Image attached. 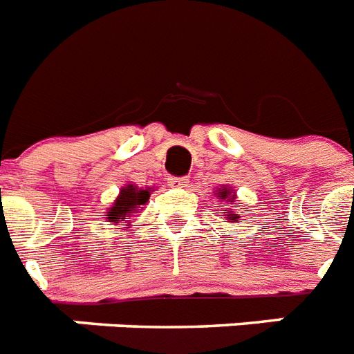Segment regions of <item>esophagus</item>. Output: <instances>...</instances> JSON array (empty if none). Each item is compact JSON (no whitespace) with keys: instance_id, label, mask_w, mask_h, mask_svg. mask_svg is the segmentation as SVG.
I'll return each mask as SVG.
<instances>
[{"instance_id":"esophagus-1","label":"esophagus","mask_w":354,"mask_h":354,"mask_svg":"<svg viewBox=\"0 0 354 354\" xmlns=\"http://www.w3.org/2000/svg\"><path fill=\"white\" fill-rule=\"evenodd\" d=\"M189 180L185 176H169L167 178V185L172 187V189H180V187H187Z\"/></svg>"}]
</instances>
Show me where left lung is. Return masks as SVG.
Returning <instances> with one entry per match:
<instances>
[{
	"label": "left lung",
	"mask_w": 354,
	"mask_h": 354,
	"mask_svg": "<svg viewBox=\"0 0 354 354\" xmlns=\"http://www.w3.org/2000/svg\"><path fill=\"white\" fill-rule=\"evenodd\" d=\"M218 198H219V200L230 198V200H228V201H234V194L230 196V191H228V189H221V191L218 192ZM228 216H230V218H232V219H237V216H239V214H228Z\"/></svg>",
	"instance_id": "8db88e82"
}]
</instances>
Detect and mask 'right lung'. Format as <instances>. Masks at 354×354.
Masks as SVG:
<instances>
[{
    "instance_id": "obj_1",
    "label": "right lung",
    "mask_w": 354,
    "mask_h": 354,
    "mask_svg": "<svg viewBox=\"0 0 354 354\" xmlns=\"http://www.w3.org/2000/svg\"><path fill=\"white\" fill-rule=\"evenodd\" d=\"M149 200V191L145 189H136L133 185L124 187L120 191V196L117 198L115 205L111 207V210L108 212L109 221H129L131 216L135 212L140 210L142 205H145V201Z\"/></svg>"
}]
</instances>
